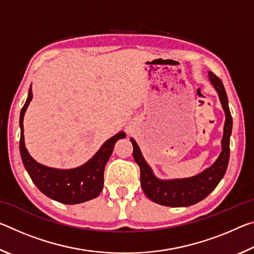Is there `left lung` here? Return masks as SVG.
Instances as JSON below:
<instances>
[{
    "label": "left lung",
    "mask_w": 254,
    "mask_h": 254,
    "mask_svg": "<svg viewBox=\"0 0 254 254\" xmlns=\"http://www.w3.org/2000/svg\"><path fill=\"white\" fill-rule=\"evenodd\" d=\"M209 80L218 93L223 109L225 111L224 133L222 139V152L213 166L203 173L191 178L160 180L153 175L152 170L141 154L136 142L131 139L133 144V158L140 167L141 187L148 198L157 204L170 207H186L206 198L212 192L224 176L230 159V136L232 132V117L229 109L226 92L222 80L208 71Z\"/></svg>",
    "instance_id": "8db88e82"
}]
</instances>
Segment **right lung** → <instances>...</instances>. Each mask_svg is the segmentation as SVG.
Returning <instances> with one entry per match:
<instances>
[{"label":"right lung","mask_w":254,"mask_h":254,"mask_svg":"<svg viewBox=\"0 0 254 254\" xmlns=\"http://www.w3.org/2000/svg\"><path fill=\"white\" fill-rule=\"evenodd\" d=\"M31 100L32 92L30 88L27 102L20 114V153L30 178L41 192L59 203L72 205L95 198L101 194L103 189L104 168L113 152L114 144L119 139L126 137V133L120 132L107 140L95 156L84 166L69 170L48 168L34 160L29 154L24 144L23 118Z\"/></svg>","instance_id":"obj_1"}]
</instances>
